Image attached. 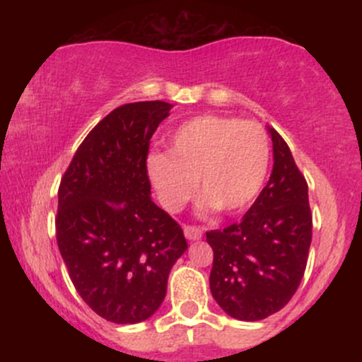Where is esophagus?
Listing matches in <instances>:
<instances>
[{"instance_id":"1","label":"esophagus","mask_w":362,"mask_h":362,"mask_svg":"<svg viewBox=\"0 0 362 362\" xmlns=\"http://www.w3.org/2000/svg\"><path fill=\"white\" fill-rule=\"evenodd\" d=\"M184 235L187 240H201L202 238V230L194 224H184Z\"/></svg>"}]
</instances>
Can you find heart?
Returning <instances> with one entry per match:
<instances>
[{
    "label": "heart",
    "instance_id": "1",
    "mask_svg": "<svg viewBox=\"0 0 362 362\" xmlns=\"http://www.w3.org/2000/svg\"><path fill=\"white\" fill-rule=\"evenodd\" d=\"M269 139L255 120L201 115L170 136L167 153L148 158V175L161 204L178 211L197 192L206 209L235 214L259 195L269 170Z\"/></svg>",
    "mask_w": 362,
    "mask_h": 362
}]
</instances>
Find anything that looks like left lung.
<instances>
[{"instance_id": "obj_1", "label": "left lung", "mask_w": 362, "mask_h": 362, "mask_svg": "<svg viewBox=\"0 0 362 362\" xmlns=\"http://www.w3.org/2000/svg\"><path fill=\"white\" fill-rule=\"evenodd\" d=\"M274 168L267 185L243 216L224 230L206 233L214 252L209 286L230 317L257 322L277 313L305 276L311 245L308 184L276 129Z\"/></svg>"}]
</instances>
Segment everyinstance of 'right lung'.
<instances>
[{
  "mask_svg": "<svg viewBox=\"0 0 362 362\" xmlns=\"http://www.w3.org/2000/svg\"><path fill=\"white\" fill-rule=\"evenodd\" d=\"M170 109L151 100L112 110L83 139L57 190L56 238L69 279L114 323L151 317L187 250L180 224L149 197V141Z\"/></svg>",
  "mask_w": 362,
  "mask_h": 362,
  "instance_id": "add662e5",
  "label": "right lung"
}]
</instances>
